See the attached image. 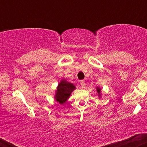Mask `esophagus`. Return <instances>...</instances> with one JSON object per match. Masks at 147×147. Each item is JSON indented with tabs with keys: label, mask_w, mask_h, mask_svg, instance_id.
I'll return each instance as SVG.
<instances>
[{
	"label": "esophagus",
	"mask_w": 147,
	"mask_h": 147,
	"mask_svg": "<svg viewBox=\"0 0 147 147\" xmlns=\"http://www.w3.org/2000/svg\"><path fill=\"white\" fill-rule=\"evenodd\" d=\"M80 84H81V86H82V88L86 87V83H85V82H84V80L80 81Z\"/></svg>",
	"instance_id": "esophagus-1"
}]
</instances>
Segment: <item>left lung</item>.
<instances>
[{"mask_svg": "<svg viewBox=\"0 0 147 147\" xmlns=\"http://www.w3.org/2000/svg\"><path fill=\"white\" fill-rule=\"evenodd\" d=\"M97 92H98V93H99V92H100V89H99V88H97Z\"/></svg>", "mask_w": 147, "mask_h": 147, "instance_id": "left-lung-1", "label": "left lung"}]
</instances>
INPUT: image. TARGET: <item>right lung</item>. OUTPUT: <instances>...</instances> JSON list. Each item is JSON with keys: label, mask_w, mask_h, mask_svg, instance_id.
<instances>
[{"label": "right lung", "mask_w": 147, "mask_h": 147, "mask_svg": "<svg viewBox=\"0 0 147 147\" xmlns=\"http://www.w3.org/2000/svg\"><path fill=\"white\" fill-rule=\"evenodd\" d=\"M75 89V86L73 84L63 80L58 85L56 94V100L60 104H63L67 101L70 97L71 92Z\"/></svg>", "instance_id": "1"}]
</instances>
